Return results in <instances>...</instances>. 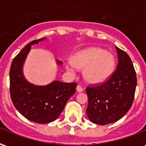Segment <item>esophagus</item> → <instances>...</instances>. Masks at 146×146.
Wrapping results in <instances>:
<instances>
[{
	"instance_id": "esophagus-1",
	"label": "esophagus",
	"mask_w": 146,
	"mask_h": 146,
	"mask_svg": "<svg viewBox=\"0 0 146 146\" xmlns=\"http://www.w3.org/2000/svg\"><path fill=\"white\" fill-rule=\"evenodd\" d=\"M83 88L81 87V86H80V85H77V87H76V91L78 92H83Z\"/></svg>"
}]
</instances>
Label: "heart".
Segmentation results:
<instances>
[{
    "mask_svg": "<svg viewBox=\"0 0 146 146\" xmlns=\"http://www.w3.org/2000/svg\"><path fill=\"white\" fill-rule=\"evenodd\" d=\"M115 67V58L112 53L97 47L89 48L77 52L73 62L68 61L66 70L75 74L77 68L84 69V78L90 84H100L106 81L113 73Z\"/></svg>",
    "mask_w": 146,
    "mask_h": 146,
    "instance_id": "obj_1",
    "label": "heart"
}]
</instances>
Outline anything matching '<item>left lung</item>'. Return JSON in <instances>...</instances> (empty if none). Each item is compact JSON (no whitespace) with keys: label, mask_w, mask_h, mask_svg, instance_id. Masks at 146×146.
<instances>
[{"label":"left lung","mask_w":146,"mask_h":146,"mask_svg":"<svg viewBox=\"0 0 146 146\" xmlns=\"http://www.w3.org/2000/svg\"><path fill=\"white\" fill-rule=\"evenodd\" d=\"M118 55L116 70L103 84L88 87L86 92L88 119L94 123L106 125L121 119L131 109L135 98L137 76L131 58L116 47Z\"/></svg>","instance_id":"obj_1"}]
</instances>
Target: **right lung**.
<instances>
[{"mask_svg": "<svg viewBox=\"0 0 146 146\" xmlns=\"http://www.w3.org/2000/svg\"><path fill=\"white\" fill-rule=\"evenodd\" d=\"M46 37L33 40L15 56L10 68V95L16 110L30 121L52 122L59 116L69 98L76 92V83L54 80L47 85H34L25 78L23 68L31 46ZM58 66L62 62L56 60Z\"/></svg>", "mask_w": 146, "mask_h": 146, "instance_id": "add662e5", "label": "right lung"}]
</instances>
